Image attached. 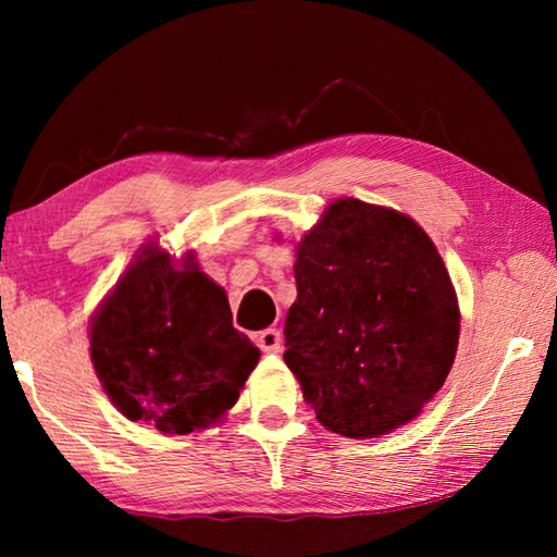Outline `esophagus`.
<instances>
[{
	"label": "esophagus",
	"instance_id": "obj_1",
	"mask_svg": "<svg viewBox=\"0 0 557 557\" xmlns=\"http://www.w3.org/2000/svg\"><path fill=\"white\" fill-rule=\"evenodd\" d=\"M258 347L263 349V351H268V354H275V351H280V347H282V335H280V330H277V327H268V330H263V333L258 335Z\"/></svg>",
	"mask_w": 557,
	"mask_h": 557
}]
</instances>
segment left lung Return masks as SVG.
Masks as SVG:
<instances>
[{"instance_id": "1", "label": "left lung", "mask_w": 557, "mask_h": 557, "mask_svg": "<svg viewBox=\"0 0 557 557\" xmlns=\"http://www.w3.org/2000/svg\"><path fill=\"white\" fill-rule=\"evenodd\" d=\"M285 363L327 431L377 437L417 419L459 345V304L431 236L405 212L337 198L304 234Z\"/></svg>"}]
</instances>
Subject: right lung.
Returning <instances> with one entry per match:
<instances>
[{
  "label": "right lung",
  "instance_id": "add662e5",
  "mask_svg": "<svg viewBox=\"0 0 557 557\" xmlns=\"http://www.w3.org/2000/svg\"><path fill=\"white\" fill-rule=\"evenodd\" d=\"M90 361L128 421L164 435L203 431L239 399L260 349L232 325L227 294L150 239L90 318Z\"/></svg>",
  "mask_w": 557,
  "mask_h": 557
}]
</instances>
